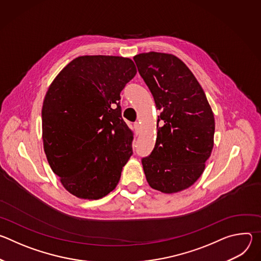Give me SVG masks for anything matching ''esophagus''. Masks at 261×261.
<instances>
[{"instance_id": "esophagus-1", "label": "esophagus", "mask_w": 261, "mask_h": 261, "mask_svg": "<svg viewBox=\"0 0 261 261\" xmlns=\"http://www.w3.org/2000/svg\"><path fill=\"white\" fill-rule=\"evenodd\" d=\"M134 128L136 130V133H139V131H140V124L138 122H135L134 123Z\"/></svg>"}]
</instances>
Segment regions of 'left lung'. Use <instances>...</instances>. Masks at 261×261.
<instances>
[{
	"instance_id": "left-lung-1",
	"label": "left lung",
	"mask_w": 261,
	"mask_h": 261,
	"mask_svg": "<svg viewBox=\"0 0 261 261\" xmlns=\"http://www.w3.org/2000/svg\"><path fill=\"white\" fill-rule=\"evenodd\" d=\"M133 59L161 110L154 150L141 159L146 180L163 193L179 192L204 170L214 146V114L201 86L178 58L151 51Z\"/></svg>"
}]
</instances>
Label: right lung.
Returning <instances> with one entry per match:
<instances>
[{"instance_id": "right-lung-1", "label": "right lung", "mask_w": 261, "mask_h": 261, "mask_svg": "<svg viewBox=\"0 0 261 261\" xmlns=\"http://www.w3.org/2000/svg\"><path fill=\"white\" fill-rule=\"evenodd\" d=\"M136 74L132 60L83 56L54 80L42 106L44 152L64 188L84 199L113 191L132 152L121 92Z\"/></svg>"}]
</instances>
